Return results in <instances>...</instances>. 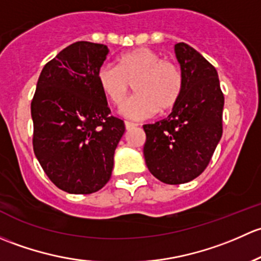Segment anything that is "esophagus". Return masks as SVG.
<instances>
[{
    "instance_id": "34e87169",
    "label": "esophagus",
    "mask_w": 261,
    "mask_h": 261,
    "mask_svg": "<svg viewBox=\"0 0 261 261\" xmlns=\"http://www.w3.org/2000/svg\"><path fill=\"white\" fill-rule=\"evenodd\" d=\"M124 124H125V129L127 130H130V129H133V128L137 127V124H134V123H132V122H125Z\"/></svg>"
}]
</instances>
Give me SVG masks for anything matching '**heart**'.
I'll return each instance as SVG.
<instances>
[{"mask_svg": "<svg viewBox=\"0 0 261 261\" xmlns=\"http://www.w3.org/2000/svg\"><path fill=\"white\" fill-rule=\"evenodd\" d=\"M96 80L104 95L114 106L124 103L133 83L136 95L120 112L130 119H146L155 112H167L179 99L184 79L178 66L163 60L157 51L138 47L122 54L118 66L106 63L98 69Z\"/></svg>", "mask_w": 261, "mask_h": 261, "instance_id": "heart-1", "label": "heart"}]
</instances>
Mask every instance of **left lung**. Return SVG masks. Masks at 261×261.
Instances as JSON below:
<instances>
[{"label": "left lung", "mask_w": 261, "mask_h": 261, "mask_svg": "<svg viewBox=\"0 0 261 261\" xmlns=\"http://www.w3.org/2000/svg\"><path fill=\"white\" fill-rule=\"evenodd\" d=\"M174 53L184 87L172 113L144 124V160L163 184L192 181L207 167L222 136L224 94L216 69L190 45L178 42Z\"/></svg>", "instance_id": "1"}]
</instances>
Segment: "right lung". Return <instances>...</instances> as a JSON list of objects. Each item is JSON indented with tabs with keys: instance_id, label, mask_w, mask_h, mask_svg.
Here are the masks:
<instances>
[{
	"instance_id": "right-lung-1",
	"label": "right lung",
	"mask_w": 261,
	"mask_h": 261,
	"mask_svg": "<svg viewBox=\"0 0 261 261\" xmlns=\"http://www.w3.org/2000/svg\"><path fill=\"white\" fill-rule=\"evenodd\" d=\"M109 49L77 41L42 69L31 101L34 152L56 187L88 195L112 176L114 152L124 134L122 119L111 115L96 80Z\"/></svg>"
}]
</instances>
